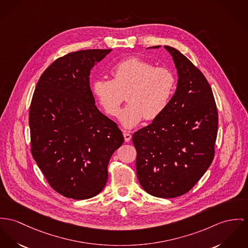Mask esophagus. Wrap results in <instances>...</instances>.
Wrapping results in <instances>:
<instances>
[{"label": "esophagus", "mask_w": 248, "mask_h": 248, "mask_svg": "<svg viewBox=\"0 0 248 248\" xmlns=\"http://www.w3.org/2000/svg\"><path fill=\"white\" fill-rule=\"evenodd\" d=\"M124 140H125L126 142L130 141V140H131V138H132L131 134H129L127 131H124Z\"/></svg>", "instance_id": "34e87169"}]
</instances>
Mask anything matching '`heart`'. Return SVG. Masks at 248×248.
Segmentation results:
<instances>
[{"mask_svg": "<svg viewBox=\"0 0 248 248\" xmlns=\"http://www.w3.org/2000/svg\"><path fill=\"white\" fill-rule=\"evenodd\" d=\"M112 80L96 78L92 93L109 116L119 114L124 93L129 102L121 112L123 126L132 128L143 118H157L169 106L175 90V77L164 67H155L140 57H129L115 64L110 71Z\"/></svg>", "mask_w": 248, "mask_h": 248, "instance_id": "obj_1", "label": "heart"}]
</instances>
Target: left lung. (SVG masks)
Here are the masks:
<instances>
[{"instance_id":"left-lung-1","label":"left lung","mask_w":248,"mask_h":248,"mask_svg":"<svg viewBox=\"0 0 248 248\" xmlns=\"http://www.w3.org/2000/svg\"><path fill=\"white\" fill-rule=\"evenodd\" d=\"M154 46L151 48H158ZM177 70L167 108L132 137L137 176L155 197L173 198L191 190L214 157L218 112L208 80L178 50L164 46Z\"/></svg>"}]
</instances>
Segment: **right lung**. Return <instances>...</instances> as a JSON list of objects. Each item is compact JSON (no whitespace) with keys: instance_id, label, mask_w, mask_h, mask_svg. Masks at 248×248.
<instances>
[{"instance_id":"add662e5","label":"right lung","mask_w":248,"mask_h":248,"mask_svg":"<svg viewBox=\"0 0 248 248\" xmlns=\"http://www.w3.org/2000/svg\"><path fill=\"white\" fill-rule=\"evenodd\" d=\"M112 49L57 58L41 75L29 110L31 153L49 185L76 200L107 184L112 154L124 143L117 124L101 113L90 87L92 69Z\"/></svg>"}]
</instances>
